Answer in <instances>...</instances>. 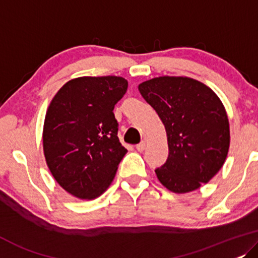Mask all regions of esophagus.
<instances>
[{
	"label": "esophagus",
	"instance_id": "34e87169",
	"mask_svg": "<svg viewBox=\"0 0 258 258\" xmlns=\"http://www.w3.org/2000/svg\"><path fill=\"white\" fill-rule=\"evenodd\" d=\"M146 146H147V145H146V141H141V143L140 144H138L137 145V150L138 151H139V152H143V151H145V150H146Z\"/></svg>",
	"mask_w": 258,
	"mask_h": 258
}]
</instances>
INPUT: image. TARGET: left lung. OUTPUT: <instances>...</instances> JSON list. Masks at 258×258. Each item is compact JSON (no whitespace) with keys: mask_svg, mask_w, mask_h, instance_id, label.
<instances>
[{"mask_svg":"<svg viewBox=\"0 0 258 258\" xmlns=\"http://www.w3.org/2000/svg\"><path fill=\"white\" fill-rule=\"evenodd\" d=\"M164 122L168 158L155 169L173 193L207 183L226 161L230 144L228 115L216 93L188 77H157L138 86Z\"/></svg>","mask_w":258,"mask_h":258,"instance_id":"left-lung-1","label":"left lung"}]
</instances>
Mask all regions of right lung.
<instances>
[{
    "label": "right lung",
    "instance_id": "add662e5",
    "mask_svg": "<svg viewBox=\"0 0 258 258\" xmlns=\"http://www.w3.org/2000/svg\"><path fill=\"white\" fill-rule=\"evenodd\" d=\"M128 83L117 76L69 81L50 103L43 127V150L59 186L82 200L107 189L127 150L118 138L114 105Z\"/></svg>",
    "mask_w": 258,
    "mask_h": 258
}]
</instances>
